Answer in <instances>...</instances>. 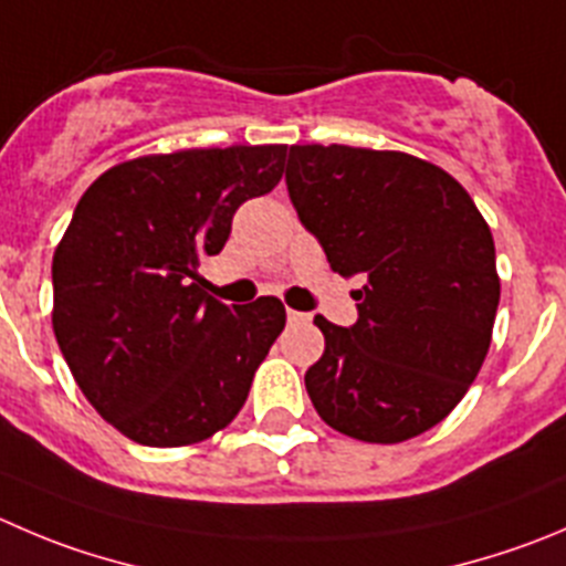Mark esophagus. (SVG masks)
<instances>
[{
  "label": "esophagus",
  "instance_id": "obj_1",
  "mask_svg": "<svg viewBox=\"0 0 566 566\" xmlns=\"http://www.w3.org/2000/svg\"><path fill=\"white\" fill-rule=\"evenodd\" d=\"M286 316L289 322H308V314H300V311H292V308L286 311Z\"/></svg>",
  "mask_w": 566,
  "mask_h": 566
}]
</instances>
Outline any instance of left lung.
I'll use <instances>...</instances> for the list:
<instances>
[{"mask_svg": "<svg viewBox=\"0 0 566 566\" xmlns=\"http://www.w3.org/2000/svg\"><path fill=\"white\" fill-rule=\"evenodd\" d=\"M286 186L333 272L360 280L355 325L314 319L325 336L305 373L316 413L375 444L424 433L459 406L492 344V230L459 180L406 153L297 144Z\"/></svg>", "mask_w": 566, "mask_h": 566, "instance_id": "left-lung-1", "label": "left lung"}]
</instances>
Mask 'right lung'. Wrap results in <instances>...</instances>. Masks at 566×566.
Segmentation results:
<instances>
[{"mask_svg": "<svg viewBox=\"0 0 566 566\" xmlns=\"http://www.w3.org/2000/svg\"><path fill=\"white\" fill-rule=\"evenodd\" d=\"M283 144L125 160L80 197L52 258L57 347L127 439L182 448L228 428L286 327L277 297L224 305L199 289L241 202L283 177Z\"/></svg>", "mask_w": 566, "mask_h": 566, "instance_id": "add662e5", "label": "right lung"}]
</instances>
